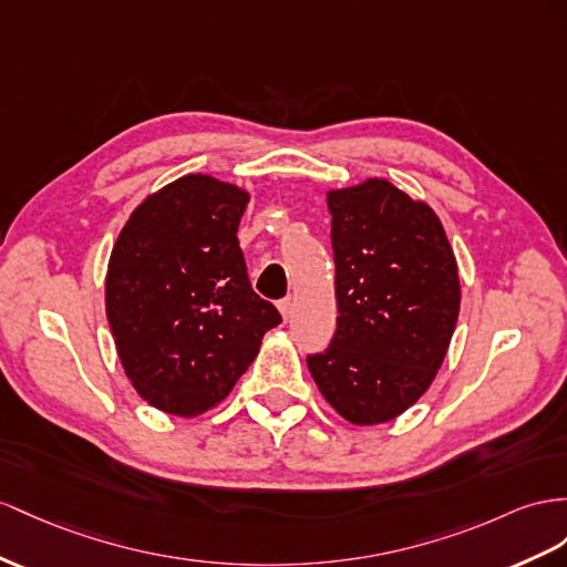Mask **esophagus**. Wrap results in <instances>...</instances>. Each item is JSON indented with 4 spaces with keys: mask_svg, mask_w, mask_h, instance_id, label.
Wrapping results in <instances>:
<instances>
[{
    "mask_svg": "<svg viewBox=\"0 0 567 567\" xmlns=\"http://www.w3.org/2000/svg\"><path fill=\"white\" fill-rule=\"evenodd\" d=\"M278 309H280L282 318H285V321H287V318L292 316V309H295V301H292V297H285V299L278 303Z\"/></svg>",
    "mask_w": 567,
    "mask_h": 567,
    "instance_id": "1",
    "label": "esophagus"
}]
</instances>
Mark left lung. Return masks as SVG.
Returning <instances> with one entry per match:
<instances>
[{
  "mask_svg": "<svg viewBox=\"0 0 567 567\" xmlns=\"http://www.w3.org/2000/svg\"><path fill=\"white\" fill-rule=\"evenodd\" d=\"M338 330L307 364L347 422L383 424L426 393L460 311L453 249L435 213L385 179L328 194Z\"/></svg>",
  "mask_w": 567,
  "mask_h": 567,
  "instance_id": "8db88e82",
  "label": "left lung"
}]
</instances>
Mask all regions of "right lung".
I'll return each mask as SVG.
<instances>
[{"label":"right lung","instance_id":"obj_1","mask_svg":"<svg viewBox=\"0 0 567 567\" xmlns=\"http://www.w3.org/2000/svg\"><path fill=\"white\" fill-rule=\"evenodd\" d=\"M241 188L203 174L159 188L128 217L107 268V321L138 395L177 416L223 402L282 323L249 282Z\"/></svg>","mask_w":567,"mask_h":567}]
</instances>
